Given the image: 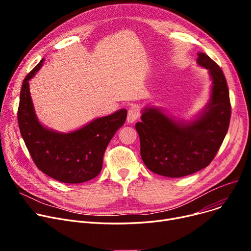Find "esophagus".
<instances>
[{
	"label": "esophagus",
	"instance_id": "esophagus-1",
	"mask_svg": "<svg viewBox=\"0 0 251 251\" xmlns=\"http://www.w3.org/2000/svg\"><path fill=\"white\" fill-rule=\"evenodd\" d=\"M140 117V110L138 109L137 105L132 104L130 105L128 109V115H127V121L129 123L135 122L137 119Z\"/></svg>",
	"mask_w": 251,
	"mask_h": 251
}]
</instances>
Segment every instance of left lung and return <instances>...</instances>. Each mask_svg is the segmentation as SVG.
<instances>
[{"instance_id": "obj_1", "label": "left lung", "mask_w": 251, "mask_h": 251, "mask_svg": "<svg viewBox=\"0 0 251 251\" xmlns=\"http://www.w3.org/2000/svg\"><path fill=\"white\" fill-rule=\"evenodd\" d=\"M197 63L212 76V98L204 113L190 124H178L161 111H143L135 125L141 159L151 172L170 178L191 175L215 159L230 124L231 102L220 66L200 52Z\"/></svg>"}]
</instances>
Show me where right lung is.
Instances as JSON below:
<instances>
[{"mask_svg":"<svg viewBox=\"0 0 251 251\" xmlns=\"http://www.w3.org/2000/svg\"><path fill=\"white\" fill-rule=\"evenodd\" d=\"M44 59L24 78L17 112L19 129L32 161L46 175L69 184L97 177L103 154L116 131L125 123L127 111L96 119L71 133H57L45 128L35 116L28 80L41 69Z\"/></svg>","mask_w":251,"mask_h":251,"instance_id":"obj_1","label":"right lung"}]
</instances>
